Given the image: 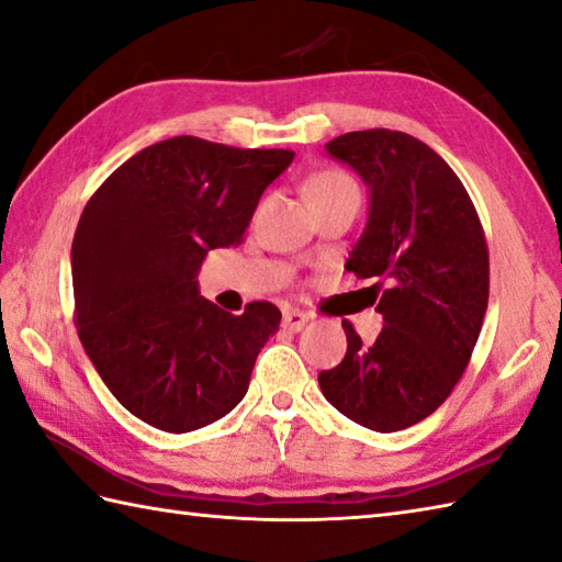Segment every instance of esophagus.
<instances>
[{"mask_svg": "<svg viewBox=\"0 0 562 562\" xmlns=\"http://www.w3.org/2000/svg\"><path fill=\"white\" fill-rule=\"evenodd\" d=\"M305 323H308V313H303L299 308H291V311L283 313V327H285V330L301 333L303 327H305Z\"/></svg>", "mask_w": 562, "mask_h": 562, "instance_id": "1", "label": "esophagus"}]
</instances>
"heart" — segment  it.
I'll use <instances>...</instances> for the list:
<instances>
[{
    "mask_svg": "<svg viewBox=\"0 0 562 562\" xmlns=\"http://www.w3.org/2000/svg\"><path fill=\"white\" fill-rule=\"evenodd\" d=\"M345 190H355L352 178L340 171H323L305 183V198H308V203H315V200L333 198L337 193H345Z\"/></svg>",
    "mask_w": 562,
    "mask_h": 562,
    "instance_id": "heart-1",
    "label": "heart"
}]
</instances>
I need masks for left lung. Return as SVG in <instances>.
I'll return each mask as SVG.
<instances>
[{"label":"left lung","instance_id":"1","mask_svg":"<svg viewBox=\"0 0 562 562\" xmlns=\"http://www.w3.org/2000/svg\"><path fill=\"white\" fill-rule=\"evenodd\" d=\"M369 188V220L345 263L384 315L374 345L342 321L347 352L317 374L323 396L376 432L428 418L458 384L490 301V251L477 210L452 168L416 136L349 132L325 144Z\"/></svg>","mask_w":562,"mask_h":562}]
</instances>
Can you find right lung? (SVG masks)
Segmentation results:
<instances>
[{
	"instance_id": "1",
	"label": "right lung",
	"mask_w": 562,
	"mask_h": 562,
	"mask_svg": "<svg viewBox=\"0 0 562 562\" xmlns=\"http://www.w3.org/2000/svg\"><path fill=\"white\" fill-rule=\"evenodd\" d=\"M289 149L173 136L124 161L85 205L70 269L78 337L136 418L190 432L245 398L281 311L254 301L232 315L198 291L210 249L239 245Z\"/></svg>"
}]
</instances>
